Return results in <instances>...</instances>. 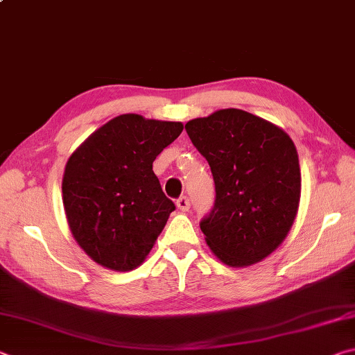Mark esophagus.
I'll return each mask as SVG.
<instances>
[{
  "mask_svg": "<svg viewBox=\"0 0 355 355\" xmlns=\"http://www.w3.org/2000/svg\"><path fill=\"white\" fill-rule=\"evenodd\" d=\"M177 207H178V209H182V211H188L189 207H191V202H189L188 197H186V196L180 197V199L177 200Z\"/></svg>",
  "mask_w": 355,
  "mask_h": 355,
  "instance_id": "1",
  "label": "esophagus"
}]
</instances>
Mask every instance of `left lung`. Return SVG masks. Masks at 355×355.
I'll list each match as a JSON object with an SVG mask.
<instances>
[{"mask_svg":"<svg viewBox=\"0 0 355 355\" xmlns=\"http://www.w3.org/2000/svg\"><path fill=\"white\" fill-rule=\"evenodd\" d=\"M216 184L214 207L200 222L208 248L245 268L284 243L300 200L297 150L284 130L243 110H219L184 125Z\"/></svg>","mask_w":355,"mask_h":355,"instance_id":"obj_1","label":"left lung"}]
</instances>
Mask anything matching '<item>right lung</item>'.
<instances>
[{"label": "right lung", "mask_w": 355, "mask_h": 355, "mask_svg": "<svg viewBox=\"0 0 355 355\" xmlns=\"http://www.w3.org/2000/svg\"><path fill=\"white\" fill-rule=\"evenodd\" d=\"M182 122L122 114L78 147L65 164L62 203L78 245L111 271L141 266L175 209L153 161L182 135Z\"/></svg>", "instance_id": "1"}]
</instances>
